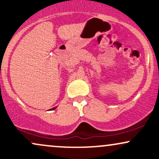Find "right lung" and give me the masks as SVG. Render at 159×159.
I'll return each mask as SVG.
<instances>
[{
  "instance_id": "add662e5",
  "label": "right lung",
  "mask_w": 159,
  "mask_h": 159,
  "mask_svg": "<svg viewBox=\"0 0 159 159\" xmlns=\"http://www.w3.org/2000/svg\"><path fill=\"white\" fill-rule=\"evenodd\" d=\"M57 108V107H53V108H52V109H50V110H54V109H56Z\"/></svg>"
}]
</instances>
